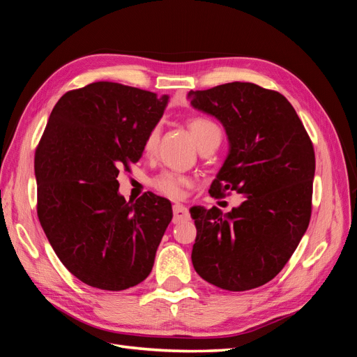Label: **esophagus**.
Returning a JSON list of instances; mask_svg holds the SVG:
<instances>
[{
  "mask_svg": "<svg viewBox=\"0 0 357 357\" xmlns=\"http://www.w3.org/2000/svg\"><path fill=\"white\" fill-rule=\"evenodd\" d=\"M172 213H174V218H172V222L174 223H180L183 220H189V210L185 207V205H180L176 204L174 207H172Z\"/></svg>",
  "mask_w": 357,
  "mask_h": 357,
  "instance_id": "34e87169",
  "label": "esophagus"
}]
</instances>
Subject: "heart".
<instances>
[{
	"label": "heart",
	"instance_id": "1",
	"mask_svg": "<svg viewBox=\"0 0 357 357\" xmlns=\"http://www.w3.org/2000/svg\"><path fill=\"white\" fill-rule=\"evenodd\" d=\"M188 128L199 149L213 143L215 138H220L219 126L207 117L197 116V117L189 119ZM159 134H160V125H153L149 129L144 139V152L147 155H152L155 152ZM150 185H152V188L156 192H159L160 195L177 199L183 195L185 189L192 185V180L188 176L181 174V172L172 171V169H164L150 180Z\"/></svg>",
	"mask_w": 357,
	"mask_h": 357
}]
</instances>
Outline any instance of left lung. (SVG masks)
<instances>
[{
    "label": "left lung",
    "mask_w": 357,
    "mask_h": 357,
    "mask_svg": "<svg viewBox=\"0 0 357 357\" xmlns=\"http://www.w3.org/2000/svg\"><path fill=\"white\" fill-rule=\"evenodd\" d=\"M190 104L218 117L229 153L208 190L245 198L238 208L192 207L195 271L214 286L244 291L282 271L304 236L312 201V142L284 96L255 83L232 82L190 91Z\"/></svg>",
    "instance_id": "8db88e82"
}]
</instances>
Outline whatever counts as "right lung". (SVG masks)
Instances as JSON below:
<instances>
[{"label":"right lung","instance_id":"add662e5","mask_svg":"<svg viewBox=\"0 0 357 357\" xmlns=\"http://www.w3.org/2000/svg\"><path fill=\"white\" fill-rule=\"evenodd\" d=\"M168 96L113 82L63 93L36 149L37 214L59 261L84 284L125 290L147 278L171 202L117 193L119 171L144 150Z\"/></svg>","mask_w":357,"mask_h":357}]
</instances>
